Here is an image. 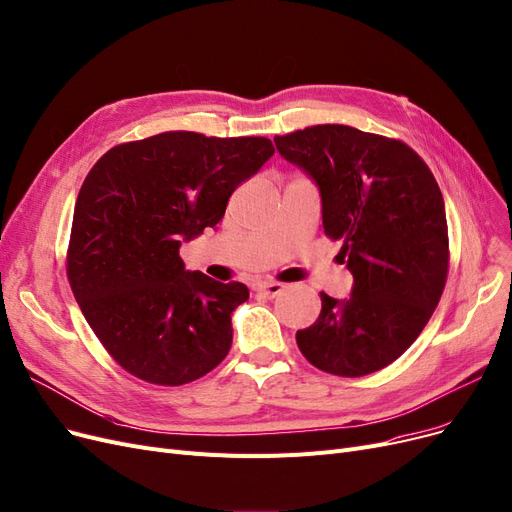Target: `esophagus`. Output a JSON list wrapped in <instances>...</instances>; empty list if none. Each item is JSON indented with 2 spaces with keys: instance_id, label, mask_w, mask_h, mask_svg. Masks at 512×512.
<instances>
[{
  "instance_id": "34e87169",
  "label": "esophagus",
  "mask_w": 512,
  "mask_h": 512,
  "mask_svg": "<svg viewBox=\"0 0 512 512\" xmlns=\"http://www.w3.org/2000/svg\"><path fill=\"white\" fill-rule=\"evenodd\" d=\"M255 291H257L259 295H263V297L274 299V297H278V295L284 291V284H280V282H274V280H268V282H259V284H257V288H255Z\"/></svg>"
}]
</instances>
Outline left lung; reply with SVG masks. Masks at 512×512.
Masks as SVG:
<instances>
[{
	"label": "left lung",
	"instance_id": "1",
	"mask_svg": "<svg viewBox=\"0 0 512 512\" xmlns=\"http://www.w3.org/2000/svg\"><path fill=\"white\" fill-rule=\"evenodd\" d=\"M322 196L324 234L341 240L349 299L320 293L322 311L297 330L305 360L337 376L395 362L427 326L448 278V221L427 163L404 142L349 125L274 138Z\"/></svg>",
	"mask_w": 512,
	"mask_h": 512
}]
</instances>
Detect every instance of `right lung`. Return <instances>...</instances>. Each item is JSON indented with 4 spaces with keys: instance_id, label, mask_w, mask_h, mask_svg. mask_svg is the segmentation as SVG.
Instances as JSON below:
<instances>
[{
    "instance_id": "add662e5",
    "label": "right lung",
    "mask_w": 512,
    "mask_h": 512,
    "mask_svg": "<svg viewBox=\"0 0 512 512\" xmlns=\"http://www.w3.org/2000/svg\"><path fill=\"white\" fill-rule=\"evenodd\" d=\"M274 154L268 138L165 131L110 148L79 190L66 276L104 349L138 379H201L232 345L242 282L188 272L184 240L215 228L232 192Z\"/></svg>"
}]
</instances>
